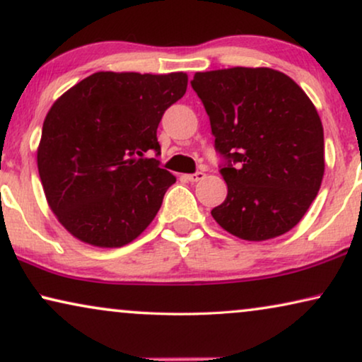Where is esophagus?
<instances>
[{
	"label": "esophagus",
	"instance_id": "1",
	"mask_svg": "<svg viewBox=\"0 0 362 362\" xmlns=\"http://www.w3.org/2000/svg\"><path fill=\"white\" fill-rule=\"evenodd\" d=\"M204 173L202 171H197V173H192V175H187L186 176V180L187 181H191V182H197V181H201V180H204Z\"/></svg>",
	"mask_w": 362,
	"mask_h": 362
}]
</instances>
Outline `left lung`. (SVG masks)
I'll use <instances>...</instances> for the list:
<instances>
[{"instance_id": "left-lung-1", "label": "left lung", "mask_w": 362, "mask_h": 362, "mask_svg": "<svg viewBox=\"0 0 362 362\" xmlns=\"http://www.w3.org/2000/svg\"><path fill=\"white\" fill-rule=\"evenodd\" d=\"M191 86L204 103L227 197L211 211L244 240L274 239L298 224L325 175L323 125L293 78L269 67L196 72Z\"/></svg>"}]
</instances>
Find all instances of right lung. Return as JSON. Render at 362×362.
<instances>
[{
  "label": "right lung",
  "mask_w": 362,
  "mask_h": 362,
  "mask_svg": "<svg viewBox=\"0 0 362 362\" xmlns=\"http://www.w3.org/2000/svg\"><path fill=\"white\" fill-rule=\"evenodd\" d=\"M186 87L185 72H95L54 102L37 170L49 207L76 239L113 249L151 224L176 177L143 156L160 155L158 125Z\"/></svg>",
  "instance_id": "obj_1"
}]
</instances>
